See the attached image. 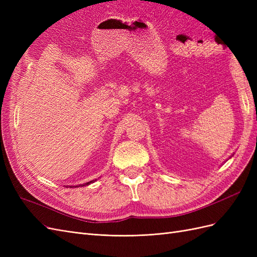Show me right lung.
<instances>
[{
  "mask_svg": "<svg viewBox=\"0 0 257 257\" xmlns=\"http://www.w3.org/2000/svg\"><path fill=\"white\" fill-rule=\"evenodd\" d=\"M94 181H96V179L95 180H91V181H89V182H85V183H83V184H79V185H71V188H79V186H84V185H89V184H91V183H93ZM65 186H67V185H65Z\"/></svg>",
  "mask_w": 257,
  "mask_h": 257,
  "instance_id": "right-lung-1",
  "label": "right lung"
}]
</instances>
